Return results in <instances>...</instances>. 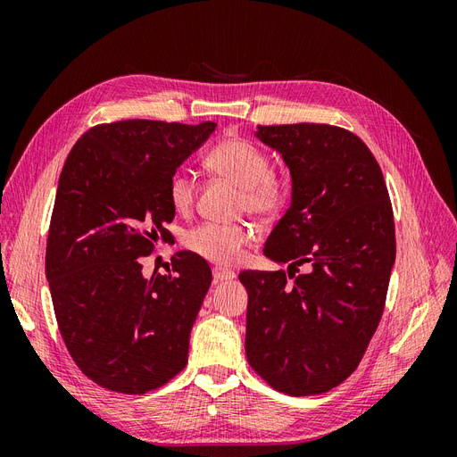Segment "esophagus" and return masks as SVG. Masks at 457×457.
I'll list each match as a JSON object with an SVG mask.
<instances>
[{"label": "esophagus", "mask_w": 457, "mask_h": 457, "mask_svg": "<svg viewBox=\"0 0 457 457\" xmlns=\"http://www.w3.org/2000/svg\"><path fill=\"white\" fill-rule=\"evenodd\" d=\"M234 270L230 269H223V267H215L213 269V280L215 282H227V280H232L234 278Z\"/></svg>", "instance_id": "esophagus-1"}]
</instances>
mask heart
I'll use <instances>...</instances> for the list:
<instances>
[{
  "mask_svg": "<svg viewBox=\"0 0 457 457\" xmlns=\"http://www.w3.org/2000/svg\"><path fill=\"white\" fill-rule=\"evenodd\" d=\"M204 162L212 173L240 187V210L257 219H272L286 207L287 181L272 171L267 152L252 141L230 137L207 152ZM168 196L177 213H188L195 205L196 183L185 171H175L168 183ZM250 238V228L242 223H204L187 232L185 245L217 265H234Z\"/></svg>",
  "mask_w": 457,
  "mask_h": 457,
  "instance_id": "obj_1",
  "label": "heart"
}]
</instances>
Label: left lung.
Returning a JSON list of instances; mask_svg holds the SVG:
<instances>
[{
	"mask_svg": "<svg viewBox=\"0 0 457 457\" xmlns=\"http://www.w3.org/2000/svg\"><path fill=\"white\" fill-rule=\"evenodd\" d=\"M257 137L286 160L294 192L262 247L289 270L240 272L245 356L272 389L320 395L358 368L379 326L396 253L389 190L349 129L287 123Z\"/></svg>",
	"mask_w": 457,
	"mask_h": 457,
	"instance_id": "1",
	"label": "left lung"
}]
</instances>
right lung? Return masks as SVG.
Returning a JSON list of instances; mask_svg holds the SVG:
<instances>
[{
  "label": "right lung",
  "mask_w": 457,
  "mask_h": 457,
  "mask_svg": "<svg viewBox=\"0 0 457 457\" xmlns=\"http://www.w3.org/2000/svg\"><path fill=\"white\" fill-rule=\"evenodd\" d=\"M217 123H99L68 154L54 196L46 274L62 341L96 385L143 395L188 361V339L212 284L207 261L177 252L168 274L143 259L170 242L168 183Z\"/></svg>",
  "instance_id": "1"
}]
</instances>
